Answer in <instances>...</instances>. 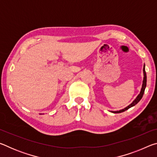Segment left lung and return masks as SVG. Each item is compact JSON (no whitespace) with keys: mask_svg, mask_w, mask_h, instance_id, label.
Instances as JSON below:
<instances>
[{"mask_svg":"<svg viewBox=\"0 0 157 157\" xmlns=\"http://www.w3.org/2000/svg\"><path fill=\"white\" fill-rule=\"evenodd\" d=\"M143 75H144V77H143L142 88H141V89H140V94L138 95V96L136 97V99H135L134 101H133V102L131 103V104L127 106V107H125L124 109H123L119 110V111H111V112L114 113H118L123 112V111L127 110V109H128L133 107V106L136 105L137 103L139 102L140 100H141V98H142L143 95V94H144V92H145V87H146V83H147V76H146V73H145V64H144V66H143Z\"/></svg>","mask_w":157,"mask_h":157,"instance_id":"left-lung-1","label":"left lung"}]
</instances>
